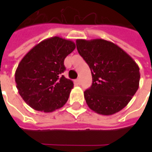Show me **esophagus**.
Returning <instances> with one entry per match:
<instances>
[{"mask_svg":"<svg viewBox=\"0 0 152 152\" xmlns=\"http://www.w3.org/2000/svg\"><path fill=\"white\" fill-rule=\"evenodd\" d=\"M76 82L77 84H79V85L80 84V79H77V80H76Z\"/></svg>","mask_w":152,"mask_h":152,"instance_id":"obj_1","label":"esophagus"}]
</instances>
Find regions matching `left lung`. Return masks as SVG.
<instances>
[{"label": "left lung", "mask_w": 152, "mask_h": 152, "mask_svg": "<svg viewBox=\"0 0 152 152\" xmlns=\"http://www.w3.org/2000/svg\"><path fill=\"white\" fill-rule=\"evenodd\" d=\"M76 42L79 53L91 71L92 85L83 93L88 107L102 115L121 110L139 88L138 64L110 41L76 39Z\"/></svg>", "instance_id": "1"}]
</instances>
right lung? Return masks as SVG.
I'll return each mask as SVG.
<instances>
[{"mask_svg":"<svg viewBox=\"0 0 152 152\" xmlns=\"http://www.w3.org/2000/svg\"><path fill=\"white\" fill-rule=\"evenodd\" d=\"M76 48L73 42L54 36L45 39L23 57L15 73L18 92L35 110L50 113L69 99L73 82L65 78L64 58Z\"/></svg>","mask_w":152,"mask_h":152,"instance_id":"add662e5","label":"right lung"}]
</instances>
